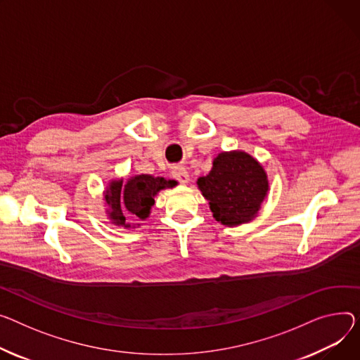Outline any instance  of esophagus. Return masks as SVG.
I'll return each mask as SVG.
<instances>
[{
  "label": "esophagus",
  "mask_w": 360,
  "mask_h": 360,
  "mask_svg": "<svg viewBox=\"0 0 360 360\" xmlns=\"http://www.w3.org/2000/svg\"><path fill=\"white\" fill-rule=\"evenodd\" d=\"M172 176H174L178 182H181V184H188V182H189V174L186 172V169H185L184 166H176V167H174Z\"/></svg>",
  "instance_id": "34e87169"
}]
</instances>
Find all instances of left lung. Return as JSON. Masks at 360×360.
<instances>
[{
    "label": "left lung",
    "mask_w": 360,
    "mask_h": 360,
    "mask_svg": "<svg viewBox=\"0 0 360 360\" xmlns=\"http://www.w3.org/2000/svg\"><path fill=\"white\" fill-rule=\"evenodd\" d=\"M198 188L210 204L212 217L233 227L253 220L268 195L269 182L262 165L246 152H221Z\"/></svg>",
    "instance_id": "8db88e82"
}]
</instances>
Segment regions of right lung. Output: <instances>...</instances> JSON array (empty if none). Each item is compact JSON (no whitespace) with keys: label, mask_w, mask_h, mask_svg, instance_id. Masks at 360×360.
<instances>
[{"label":"right lung","mask_w":360,"mask_h":360,"mask_svg":"<svg viewBox=\"0 0 360 360\" xmlns=\"http://www.w3.org/2000/svg\"><path fill=\"white\" fill-rule=\"evenodd\" d=\"M175 185L176 181L162 176L155 178L152 175H136L126 184H123V179L111 181L104 197L108 205V219L112 224L124 227H130V224L126 223L127 215L124 211L140 220L148 219L159 191L174 188Z\"/></svg>","instance_id":"add662e5"}]
</instances>
